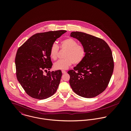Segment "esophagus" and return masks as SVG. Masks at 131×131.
I'll return each instance as SVG.
<instances>
[{
	"instance_id": "34e87169",
	"label": "esophagus",
	"mask_w": 131,
	"mask_h": 131,
	"mask_svg": "<svg viewBox=\"0 0 131 131\" xmlns=\"http://www.w3.org/2000/svg\"><path fill=\"white\" fill-rule=\"evenodd\" d=\"M61 72H62V74H66V73H67V72L65 71H62Z\"/></svg>"
}]
</instances>
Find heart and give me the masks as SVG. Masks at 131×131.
Instances as JSON below:
<instances>
[{"mask_svg": "<svg viewBox=\"0 0 131 131\" xmlns=\"http://www.w3.org/2000/svg\"><path fill=\"white\" fill-rule=\"evenodd\" d=\"M60 47L62 49L66 50L63 59L58 60L54 64V68L58 70L68 69L72 64H78L82 62L86 55V49L81 44H78L75 39L68 38L62 40L60 43ZM58 47L53 44L50 49V56L56 60L57 57Z\"/></svg>", "mask_w": 131, "mask_h": 131, "instance_id": "heart-1", "label": "heart"}]
</instances>
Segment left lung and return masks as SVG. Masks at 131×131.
<instances>
[{"instance_id":"obj_1","label":"left lung","mask_w":131,"mask_h":131,"mask_svg":"<svg viewBox=\"0 0 131 131\" xmlns=\"http://www.w3.org/2000/svg\"><path fill=\"white\" fill-rule=\"evenodd\" d=\"M71 37L77 39L86 49V55L68 73L69 83L75 93L90 98L103 92L112 75L114 63L112 50L103 40L81 32H72Z\"/></svg>"}]
</instances>
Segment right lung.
Instances as JSON below:
<instances>
[{"label": "right lung", "instance_id": "add662e5", "mask_svg": "<svg viewBox=\"0 0 131 131\" xmlns=\"http://www.w3.org/2000/svg\"><path fill=\"white\" fill-rule=\"evenodd\" d=\"M66 30L49 31L34 34L19 47L15 58L17 79L30 96L45 99L56 92L60 83V70L44 75L52 63L50 49L56 39L66 33Z\"/></svg>", "mask_w": 131, "mask_h": 131}]
</instances>
